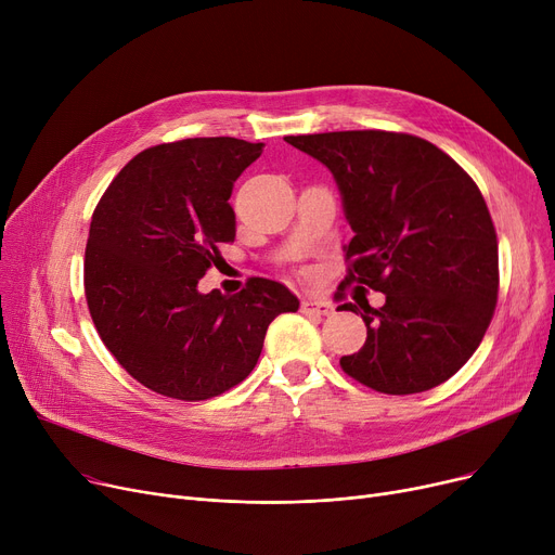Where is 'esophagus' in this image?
<instances>
[{
  "label": "esophagus",
  "mask_w": 555,
  "mask_h": 555,
  "mask_svg": "<svg viewBox=\"0 0 555 555\" xmlns=\"http://www.w3.org/2000/svg\"><path fill=\"white\" fill-rule=\"evenodd\" d=\"M304 312H314L319 317H331L335 312V306L326 299H310V301H304Z\"/></svg>",
  "instance_id": "esophagus-1"
}]
</instances>
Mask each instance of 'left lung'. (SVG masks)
<instances>
[{
  "instance_id": "obj_1",
  "label": "left lung",
  "mask_w": 555,
  "mask_h": 555,
  "mask_svg": "<svg viewBox=\"0 0 555 555\" xmlns=\"http://www.w3.org/2000/svg\"><path fill=\"white\" fill-rule=\"evenodd\" d=\"M322 162L356 236L346 283L385 295L337 310L362 314L366 341L339 360L358 383L391 396L439 387L473 358L500 289L498 233L473 178L434 143L402 132L285 137Z\"/></svg>"
}]
</instances>
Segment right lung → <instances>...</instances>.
Masks as SVG:
<instances>
[{"label":"right lung","instance_id":"1","mask_svg":"<svg viewBox=\"0 0 555 555\" xmlns=\"http://www.w3.org/2000/svg\"><path fill=\"white\" fill-rule=\"evenodd\" d=\"M266 143L199 137L132 157L96 204L85 249L94 326L137 383L178 400H207L251 373L268 326L299 299L251 279L238 295H202L197 281L236 238L233 182Z\"/></svg>","mask_w":555,"mask_h":555}]
</instances>
